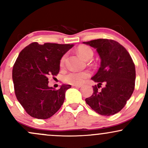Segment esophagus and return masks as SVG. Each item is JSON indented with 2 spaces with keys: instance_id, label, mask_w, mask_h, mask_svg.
<instances>
[{
  "instance_id": "34e87169",
  "label": "esophagus",
  "mask_w": 148,
  "mask_h": 148,
  "mask_svg": "<svg viewBox=\"0 0 148 148\" xmlns=\"http://www.w3.org/2000/svg\"><path fill=\"white\" fill-rule=\"evenodd\" d=\"M72 87L79 88H81V86H80V85H72Z\"/></svg>"
}]
</instances>
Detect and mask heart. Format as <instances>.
I'll use <instances>...</instances> for the list:
<instances>
[{"label": "heart", "instance_id": "heart-1", "mask_svg": "<svg viewBox=\"0 0 148 148\" xmlns=\"http://www.w3.org/2000/svg\"><path fill=\"white\" fill-rule=\"evenodd\" d=\"M78 54L84 60H90L92 58L93 56V51L90 47L86 45H80L76 49ZM65 55L60 58V65L63 66L65 60ZM90 74L88 71H84V72H70L65 75H64L63 79L64 82L67 84L72 85H81L84 84L85 80L89 77Z\"/></svg>", "mask_w": 148, "mask_h": 148}]
</instances>
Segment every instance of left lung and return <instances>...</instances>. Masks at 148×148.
I'll use <instances>...</instances> for the list:
<instances>
[{"instance_id":"left-lung-1","label":"left lung","mask_w":148,"mask_h":148,"mask_svg":"<svg viewBox=\"0 0 148 148\" xmlns=\"http://www.w3.org/2000/svg\"><path fill=\"white\" fill-rule=\"evenodd\" d=\"M84 44L96 49L101 58L99 70L92 77L98 84L93 86L86 103L100 115H114L123 109L133 93L135 64L126 49L115 40L97 39ZM102 83L105 87L99 91Z\"/></svg>"}]
</instances>
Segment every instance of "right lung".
I'll list each match as a JSON object with an SVG mask.
<instances>
[{
	"mask_svg": "<svg viewBox=\"0 0 148 148\" xmlns=\"http://www.w3.org/2000/svg\"><path fill=\"white\" fill-rule=\"evenodd\" d=\"M73 45L33 42L20 52L13 66L12 79L16 99L28 115L48 119L60 109L70 85L60 89L49 87L48 77L57 76L60 60Z\"/></svg>",
	"mask_w": 148,
	"mask_h": 148,
	"instance_id": "obj_1",
	"label": "right lung"
}]
</instances>
